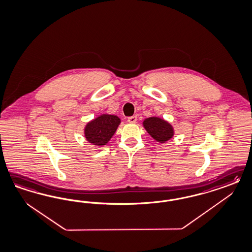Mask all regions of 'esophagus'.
<instances>
[{"label":"esophagus","instance_id":"1","mask_svg":"<svg viewBox=\"0 0 252 252\" xmlns=\"http://www.w3.org/2000/svg\"><path fill=\"white\" fill-rule=\"evenodd\" d=\"M136 122H137V117L136 116H131V117L128 118L129 123H135Z\"/></svg>","mask_w":252,"mask_h":252}]
</instances>
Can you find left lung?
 Instances as JSON below:
<instances>
[{
	"label": "left lung",
	"instance_id": "8db88e82",
	"mask_svg": "<svg viewBox=\"0 0 252 252\" xmlns=\"http://www.w3.org/2000/svg\"><path fill=\"white\" fill-rule=\"evenodd\" d=\"M143 125L151 137L161 144L172 138L174 134V130L171 124L158 117L146 119Z\"/></svg>",
	"mask_w": 252,
	"mask_h": 252
}]
</instances>
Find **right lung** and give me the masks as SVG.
Returning <instances> with one entry per match:
<instances>
[{"mask_svg":"<svg viewBox=\"0 0 252 252\" xmlns=\"http://www.w3.org/2000/svg\"><path fill=\"white\" fill-rule=\"evenodd\" d=\"M120 123L121 119L116 115H100L86 124L85 138L94 146H105L113 136Z\"/></svg>","mask_w":252,"mask_h":252,"instance_id":"obj_1","label":"right lung"}]
</instances>
